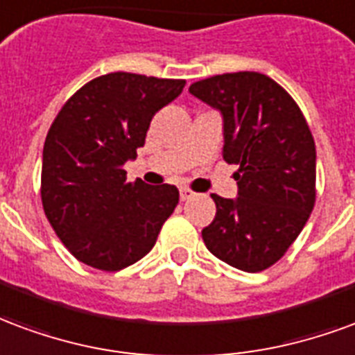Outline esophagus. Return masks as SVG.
I'll use <instances>...</instances> for the list:
<instances>
[{
	"instance_id": "obj_1",
	"label": "esophagus",
	"mask_w": 355,
	"mask_h": 355,
	"mask_svg": "<svg viewBox=\"0 0 355 355\" xmlns=\"http://www.w3.org/2000/svg\"><path fill=\"white\" fill-rule=\"evenodd\" d=\"M180 196H181V200H189V198H193V196H195V193H193L191 189L183 187L180 189Z\"/></svg>"
}]
</instances>
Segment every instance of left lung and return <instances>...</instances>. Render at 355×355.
Segmentation results:
<instances>
[{"mask_svg":"<svg viewBox=\"0 0 355 355\" xmlns=\"http://www.w3.org/2000/svg\"><path fill=\"white\" fill-rule=\"evenodd\" d=\"M189 92L223 113V159L238 164V198L211 195L202 240L217 259L261 272L286 255L315 204V144L291 94L257 71L214 75Z\"/></svg>","mask_w":355,"mask_h":355,"instance_id":"obj_1","label":"left lung"}]
</instances>
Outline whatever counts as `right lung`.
Wrapping results in <instances>:
<instances>
[{
    "instance_id": "1",
    "label": "right lung",
    "mask_w": 355,
    "mask_h": 355,
    "mask_svg": "<svg viewBox=\"0 0 355 355\" xmlns=\"http://www.w3.org/2000/svg\"><path fill=\"white\" fill-rule=\"evenodd\" d=\"M183 87V79L100 75L54 117L43 147L41 202L77 261L117 272L151 252L180 191L126 181L123 164L144 147L153 115Z\"/></svg>"
}]
</instances>
